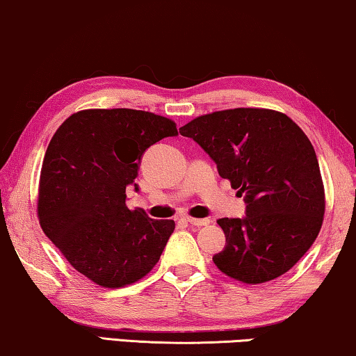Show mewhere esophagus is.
<instances>
[{"label": "esophagus", "mask_w": 356, "mask_h": 356, "mask_svg": "<svg viewBox=\"0 0 356 356\" xmlns=\"http://www.w3.org/2000/svg\"><path fill=\"white\" fill-rule=\"evenodd\" d=\"M185 219H187V222H188V224H192V226H198V227H202V226H208V224L211 222V219H208V218H204V219H198V218L187 216Z\"/></svg>", "instance_id": "1"}]
</instances>
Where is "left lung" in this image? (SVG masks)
<instances>
[{
  "mask_svg": "<svg viewBox=\"0 0 356 356\" xmlns=\"http://www.w3.org/2000/svg\"><path fill=\"white\" fill-rule=\"evenodd\" d=\"M179 132L245 195L247 216L218 221L227 242L213 257L219 271L254 285L293 268L316 240L326 209L316 153L303 130L274 109L235 108L195 118Z\"/></svg>",
  "mask_w": 356,
  "mask_h": 356,
  "instance_id": "8db88e82",
  "label": "left lung"
}]
</instances>
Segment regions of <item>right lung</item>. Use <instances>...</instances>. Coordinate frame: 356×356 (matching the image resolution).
<instances>
[{"mask_svg":"<svg viewBox=\"0 0 356 356\" xmlns=\"http://www.w3.org/2000/svg\"><path fill=\"white\" fill-rule=\"evenodd\" d=\"M174 135L171 119L127 108L74 113L53 135L40 174V226L97 285L126 287L147 276L174 232L172 219L126 204L145 149Z\"/></svg>","mask_w":356,"mask_h":356,"instance_id":"right-lung-1","label":"right lung"}]
</instances>
